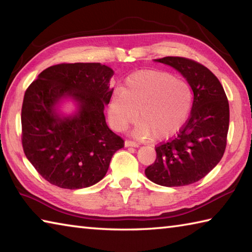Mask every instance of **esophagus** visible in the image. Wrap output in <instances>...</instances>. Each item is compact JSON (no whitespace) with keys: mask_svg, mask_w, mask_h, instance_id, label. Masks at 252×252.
<instances>
[{"mask_svg":"<svg viewBox=\"0 0 252 252\" xmlns=\"http://www.w3.org/2000/svg\"><path fill=\"white\" fill-rule=\"evenodd\" d=\"M125 147H132V148H137V147H139L138 146V143H136V142H133V141H130V140H126L125 141Z\"/></svg>","mask_w":252,"mask_h":252,"instance_id":"34e87169","label":"esophagus"}]
</instances>
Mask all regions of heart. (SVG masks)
I'll return each mask as SVG.
<instances>
[{"label":"heart","mask_w":252,"mask_h":252,"mask_svg":"<svg viewBox=\"0 0 252 252\" xmlns=\"http://www.w3.org/2000/svg\"><path fill=\"white\" fill-rule=\"evenodd\" d=\"M192 91L189 85L163 70H140L127 77L123 90H115L109 103L114 129H126L138 119L132 130L139 139L157 140L173 137L190 115Z\"/></svg>","instance_id":"obj_1"}]
</instances>
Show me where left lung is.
<instances>
[{
    "label": "left lung",
    "instance_id": "8db88e82",
    "mask_svg": "<svg viewBox=\"0 0 252 252\" xmlns=\"http://www.w3.org/2000/svg\"><path fill=\"white\" fill-rule=\"evenodd\" d=\"M175 68L193 92L189 120L178 135L157 147V160L145 171L165 187L186 186L203 178L222 158L229 125V105L220 80L197 62L166 56L155 60Z\"/></svg>",
    "mask_w": 252,
    "mask_h": 252
}]
</instances>
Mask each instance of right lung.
I'll return each instance as SVG.
<instances>
[{"instance_id":"add662e5","label":"right lung","mask_w":252,"mask_h":252,"mask_svg":"<svg viewBox=\"0 0 252 252\" xmlns=\"http://www.w3.org/2000/svg\"><path fill=\"white\" fill-rule=\"evenodd\" d=\"M114 71L100 63L51 66L25 92L23 148L44 179L60 188L81 189L99 183L124 140L106 125ZM71 103L74 110L63 112Z\"/></svg>"}]
</instances>
